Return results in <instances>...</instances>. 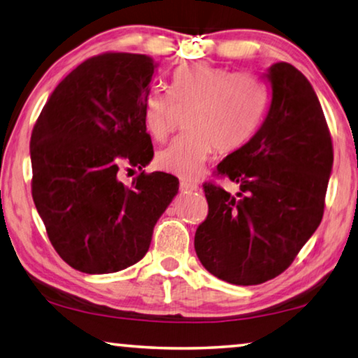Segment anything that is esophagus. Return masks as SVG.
Here are the masks:
<instances>
[{
	"label": "esophagus",
	"instance_id": "34e87169",
	"mask_svg": "<svg viewBox=\"0 0 358 358\" xmlns=\"http://www.w3.org/2000/svg\"><path fill=\"white\" fill-rule=\"evenodd\" d=\"M181 193H194V191L199 189V186L196 183H188V181H181L180 183Z\"/></svg>",
	"mask_w": 358,
	"mask_h": 358
}]
</instances>
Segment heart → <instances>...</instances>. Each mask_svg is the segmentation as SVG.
I'll list each match as a JSON object with an SVG mask.
<instances>
[{
	"mask_svg": "<svg viewBox=\"0 0 358 358\" xmlns=\"http://www.w3.org/2000/svg\"><path fill=\"white\" fill-rule=\"evenodd\" d=\"M173 90L154 88L143 106L148 131L162 141L175 127L177 103L194 109L189 135L162 149L157 165L164 172L191 180L209 161L213 149L236 151L252 138L265 109V90L249 73H233L223 67L196 62L173 73Z\"/></svg>",
	"mask_w": 358,
	"mask_h": 358,
	"instance_id": "1",
	"label": "heart"
}]
</instances>
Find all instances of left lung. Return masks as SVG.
I'll list each match as a JSON object with an SVG mask.
<instances>
[{"instance_id": "obj_1", "label": "left lung", "mask_w": 358, "mask_h": 358, "mask_svg": "<svg viewBox=\"0 0 358 358\" xmlns=\"http://www.w3.org/2000/svg\"><path fill=\"white\" fill-rule=\"evenodd\" d=\"M270 104L246 145L217 165L239 185L231 194L204 185L209 215L194 234L197 259L231 285H260L282 273L320 225L333 145L322 104L287 62L266 69Z\"/></svg>"}]
</instances>
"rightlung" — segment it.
<instances>
[{
	"label": "right lung",
	"mask_w": 358,
	"mask_h": 358,
	"mask_svg": "<svg viewBox=\"0 0 358 358\" xmlns=\"http://www.w3.org/2000/svg\"><path fill=\"white\" fill-rule=\"evenodd\" d=\"M159 62L146 55L94 56L57 85L30 140L31 196L56 252L90 275L145 257L152 230L178 193V178L119 172L152 161L143 106Z\"/></svg>",
	"instance_id": "obj_1"
}]
</instances>
